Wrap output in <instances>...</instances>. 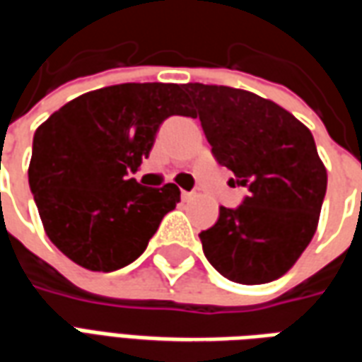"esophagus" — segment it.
I'll return each instance as SVG.
<instances>
[{
  "label": "esophagus",
  "instance_id": "obj_1",
  "mask_svg": "<svg viewBox=\"0 0 362 362\" xmlns=\"http://www.w3.org/2000/svg\"><path fill=\"white\" fill-rule=\"evenodd\" d=\"M192 197H194V194H192V192H182V199H184V202H189Z\"/></svg>",
  "mask_w": 362,
  "mask_h": 362
}]
</instances>
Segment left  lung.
Instances as JSON below:
<instances>
[{"instance_id": "1", "label": "left lung", "mask_w": 362, "mask_h": 362, "mask_svg": "<svg viewBox=\"0 0 362 362\" xmlns=\"http://www.w3.org/2000/svg\"><path fill=\"white\" fill-rule=\"evenodd\" d=\"M211 153L248 188L243 204L219 207V219L199 233L205 258L244 285L287 273L310 244L326 196L327 174L310 129L279 104L248 90L188 83Z\"/></svg>"}]
</instances>
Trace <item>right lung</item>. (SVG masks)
<instances>
[{"mask_svg":"<svg viewBox=\"0 0 362 362\" xmlns=\"http://www.w3.org/2000/svg\"><path fill=\"white\" fill-rule=\"evenodd\" d=\"M189 112L184 85L124 83L77 96L36 129L28 184L58 250L90 272L141 256L180 189L147 188L127 173L149 157L166 118Z\"/></svg>","mask_w":362,"mask_h":362,"instance_id":"right-lung-1","label":"right lung"}]
</instances>
